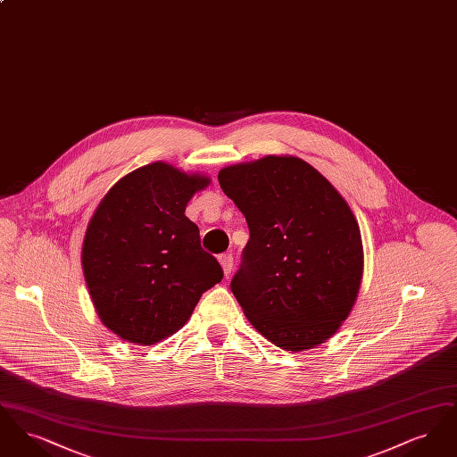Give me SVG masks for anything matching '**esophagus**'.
<instances>
[{
	"instance_id": "1",
	"label": "esophagus",
	"mask_w": 457,
	"mask_h": 457,
	"mask_svg": "<svg viewBox=\"0 0 457 457\" xmlns=\"http://www.w3.org/2000/svg\"><path fill=\"white\" fill-rule=\"evenodd\" d=\"M233 255L231 253H224V255H220L219 257V263H220V267H222V272H224V276L228 278L229 274H231V270H233Z\"/></svg>"
}]
</instances>
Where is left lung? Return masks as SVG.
I'll use <instances>...</instances> for the list:
<instances>
[{
    "label": "left lung",
    "mask_w": 457,
    "mask_h": 457,
    "mask_svg": "<svg viewBox=\"0 0 457 457\" xmlns=\"http://www.w3.org/2000/svg\"><path fill=\"white\" fill-rule=\"evenodd\" d=\"M222 192L246 219L250 239L231 291L265 339L315 348L343 326L363 278V243L348 202L295 155L222 168Z\"/></svg>",
    "instance_id": "1"
}]
</instances>
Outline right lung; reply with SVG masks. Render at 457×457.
<instances>
[{
    "label": "right lung",
    "mask_w": 457,
    "mask_h": 457,
    "mask_svg": "<svg viewBox=\"0 0 457 457\" xmlns=\"http://www.w3.org/2000/svg\"><path fill=\"white\" fill-rule=\"evenodd\" d=\"M211 178L157 161L116 181L88 220L82 269L101 322L140 346L173 336L222 279L185 209Z\"/></svg>",
    "instance_id": "1"
}]
</instances>
